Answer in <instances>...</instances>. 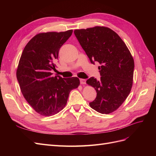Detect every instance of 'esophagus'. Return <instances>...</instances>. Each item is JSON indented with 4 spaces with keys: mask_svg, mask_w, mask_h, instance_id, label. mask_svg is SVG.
<instances>
[{
    "mask_svg": "<svg viewBox=\"0 0 156 156\" xmlns=\"http://www.w3.org/2000/svg\"><path fill=\"white\" fill-rule=\"evenodd\" d=\"M86 81H87L86 79H80V83H81V84H86Z\"/></svg>",
    "mask_w": 156,
    "mask_h": 156,
    "instance_id": "obj_1",
    "label": "esophagus"
}]
</instances>
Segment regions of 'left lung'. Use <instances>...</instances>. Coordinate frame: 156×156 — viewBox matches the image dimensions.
<instances>
[{
  "mask_svg": "<svg viewBox=\"0 0 156 156\" xmlns=\"http://www.w3.org/2000/svg\"><path fill=\"white\" fill-rule=\"evenodd\" d=\"M80 45L92 64L100 66V81L93 77L87 83L95 88L97 96L89 103L101 114L116 111L130 93L133 84L134 60L120 37L109 28L95 27L74 30Z\"/></svg>",
  "mask_w": 156,
  "mask_h": 156,
  "instance_id": "1",
  "label": "left lung"
}]
</instances>
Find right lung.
<instances>
[{
	"instance_id": "right-lung-1",
	"label": "right lung",
	"mask_w": 156,
	"mask_h": 156,
	"mask_svg": "<svg viewBox=\"0 0 156 156\" xmlns=\"http://www.w3.org/2000/svg\"><path fill=\"white\" fill-rule=\"evenodd\" d=\"M73 30L40 33L29 41L21 56L17 79L23 96L34 111L43 116L54 115L66 105L69 92L79 87L77 77H53L55 61Z\"/></svg>"
}]
</instances>
